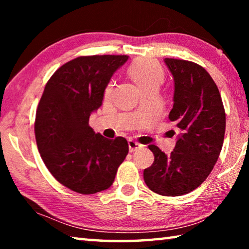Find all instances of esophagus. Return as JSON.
Segmentation results:
<instances>
[{"label": "esophagus", "instance_id": "esophagus-1", "mask_svg": "<svg viewBox=\"0 0 249 249\" xmlns=\"http://www.w3.org/2000/svg\"><path fill=\"white\" fill-rule=\"evenodd\" d=\"M141 147H142V145L140 144V142H137L135 141H128V148H129L130 153H133V151L140 149Z\"/></svg>", "mask_w": 249, "mask_h": 249}]
</instances>
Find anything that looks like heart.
<instances>
[{
  "mask_svg": "<svg viewBox=\"0 0 249 249\" xmlns=\"http://www.w3.org/2000/svg\"><path fill=\"white\" fill-rule=\"evenodd\" d=\"M128 73L135 82L138 84L142 92L149 89H157L165 79V71L157 61L149 58L138 59L130 65ZM114 87V80H111L105 87L104 95L108 96L112 93Z\"/></svg>",
  "mask_w": 249,
  "mask_h": 249,
  "instance_id": "1",
  "label": "heart"
}]
</instances>
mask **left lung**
Masks as SVG:
<instances>
[{
  "label": "left lung",
  "mask_w": 249,
  "mask_h": 249,
  "mask_svg": "<svg viewBox=\"0 0 249 249\" xmlns=\"http://www.w3.org/2000/svg\"><path fill=\"white\" fill-rule=\"evenodd\" d=\"M175 80L169 120L179 130L174 151L167 156L149 145L155 160L144 180L160 196H183L208 178L220 156L225 134V109L217 87L203 67L182 59L165 58Z\"/></svg>",
  "instance_id": "left-lung-1"
}]
</instances>
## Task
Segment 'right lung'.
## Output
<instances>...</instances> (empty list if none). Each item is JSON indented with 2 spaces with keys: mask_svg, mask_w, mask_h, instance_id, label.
I'll use <instances>...</instances> for the list:
<instances>
[{
  "mask_svg": "<svg viewBox=\"0 0 249 249\" xmlns=\"http://www.w3.org/2000/svg\"><path fill=\"white\" fill-rule=\"evenodd\" d=\"M128 56L94 54L72 59L46 84L35 119L40 157L59 183L81 195L107 190L128 154L124 137L107 140L89 125L104 89Z\"/></svg>",
  "mask_w": 249,
  "mask_h": 249,
  "instance_id": "obj_1",
  "label": "right lung"
}]
</instances>
